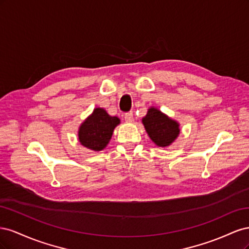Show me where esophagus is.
Returning a JSON list of instances; mask_svg holds the SVG:
<instances>
[{
  "instance_id": "obj_1",
  "label": "esophagus",
  "mask_w": 249,
  "mask_h": 249,
  "mask_svg": "<svg viewBox=\"0 0 249 249\" xmlns=\"http://www.w3.org/2000/svg\"><path fill=\"white\" fill-rule=\"evenodd\" d=\"M124 120L126 123H132L133 122V112H127L124 114Z\"/></svg>"
}]
</instances>
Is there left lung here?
Returning a JSON list of instances; mask_svg holds the SVG:
<instances>
[{"label": "left lung", "mask_w": 249, "mask_h": 249, "mask_svg": "<svg viewBox=\"0 0 249 249\" xmlns=\"http://www.w3.org/2000/svg\"><path fill=\"white\" fill-rule=\"evenodd\" d=\"M144 129L155 144L167 147L177 140L180 133L179 124L156 107H149L142 118Z\"/></svg>", "instance_id": "8db88e82"}]
</instances>
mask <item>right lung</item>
Segmentation results:
<instances>
[{"label": "right lung", "instance_id": "add662e5", "mask_svg": "<svg viewBox=\"0 0 249 249\" xmlns=\"http://www.w3.org/2000/svg\"><path fill=\"white\" fill-rule=\"evenodd\" d=\"M120 124L117 116H110L104 108H94L78 131L81 144L93 152H101L108 145L115 127Z\"/></svg>", "mask_w": 249, "mask_h": 249}]
</instances>
